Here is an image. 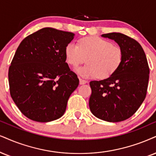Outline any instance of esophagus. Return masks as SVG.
Wrapping results in <instances>:
<instances>
[{
	"mask_svg": "<svg viewBox=\"0 0 156 156\" xmlns=\"http://www.w3.org/2000/svg\"><path fill=\"white\" fill-rule=\"evenodd\" d=\"M87 81H86V80H82V79H80V84H86L87 83Z\"/></svg>",
	"mask_w": 156,
	"mask_h": 156,
	"instance_id": "1",
	"label": "esophagus"
}]
</instances>
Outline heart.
<instances>
[{
    "label": "heart",
    "mask_w": 156,
    "mask_h": 156,
    "mask_svg": "<svg viewBox=\"0 0 156 156\" xmlns=\"http://www.w3.org/2000/svg\"><path fill=\"white\" fill-rule=\"evenodd\" d=\"M64 53L66 62L74 67L84 62L87 58V64L76 69L85 78L109 77L119 69L123 59L120 47L98 37L82 38L78 45L69 43Z\"/></svg>",
    "instance_id": "obj_1"
}]
</instances>
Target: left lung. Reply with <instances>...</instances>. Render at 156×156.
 Returning <instances> with one entry per match:
<instances>
[{"mask_svg":"<svg viewBox=\"0 0 156 156\" xmlns=\"http://www.w3.org/2000/svg\"><path fill=\"white\" fill-rule=\"evenodd\" d=\"M102 37L113 40L122 50L120 66L105 80L90 82L92 94L89 106L94 116L109 122L130 118L145 100L150 69L143 48L137 40L122 33Z\"/></svg>","mask_w":156,"mask_h":156,"instance_id":"left-lung-1","label":"left lung"}]
</instances>
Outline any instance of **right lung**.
<instances>
[{"instance_id": "obj_1", "label": "right lung", "mask_w": 156, "mask_h": 156, "mask_svg": "<svg viewBox=\"0 0 156 156\" xmlns=\"http://www.w3.org/2000/svg\"><path fill=\"white\" fill-rule=\"evenodd\" d=\"M74 36L45 27L19 45L9 69V89L15 104L28 119L48 122L61 118L66 111L69 98L79 85L64 53Z\"/></svg>"}]
</instances>
